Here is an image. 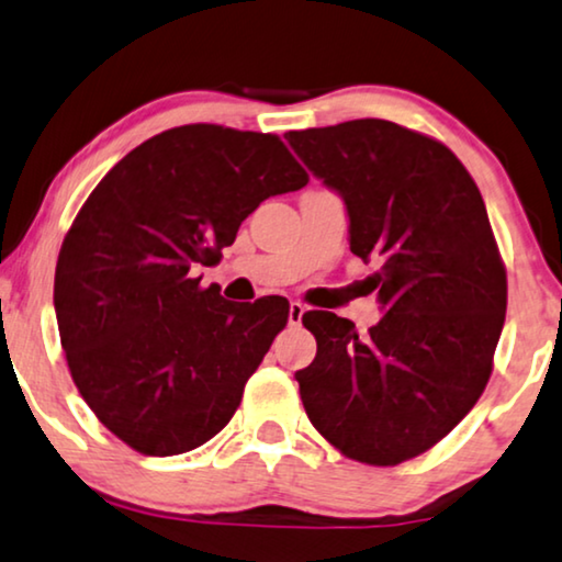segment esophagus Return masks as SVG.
Returning <instances> with one entry per match:
<instances>
[{
	"mask_svg": "<svg viewBox=\"0 0 562 562\" xmlns=\"http://www.w3.org/2000/svg\"><path fill=\"white\" fill-rule=\"evenodd\" d=\"M303 313H305V305L303 303H297V301H293V303H290V324H293V326H297V324H301V321H303Z\"/></svg>",
	"mask_w": 562,
	"mask_h": 562,
	"instance_id": "esophagus-1",
	"label": "esophagus"
}]
</instances>
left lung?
Listing matches in <instances>:
<instances>
[{"label": "left lung", "instance_id": "left-lung-1", "mask_svg": "<svg viewBox=\"0 0 562 562\" xmlns=\"http://www.w3.org/2000/svg\"><path fill=\"white\" fill-rule=\"evenodd\" d=\"M344 198L349 249L385 316L359 336L349 318L311 311L316 359L295 372L311 424L364 465L431 450L475 406L506 318V269L481 190L450 148L391 120L285 133Z\"/></svg>", "mask_w": 562, "mask_h": 562}]
</instances>
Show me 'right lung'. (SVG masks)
I'll return each mask as SVG.
<instances>
[{
    "mask_svg": "<svg viewBox=\"0 0 562 562\" xmlns=\"http://www.w3.org/2000/svg\"><path fill=\"white\" fill-rule=\"evenodd\" d=\"M305 184L272 133L194 123L133 148L81 205L56 265L58 334L81 398L136 452H190L236 414L290 303H231L194 272Z\"/></svg>",
    "mask_w": 562,
    "mask_h": 562,
    "instance_id": "right-lung-1",
    "label": "right lung"
}]
</instances>
